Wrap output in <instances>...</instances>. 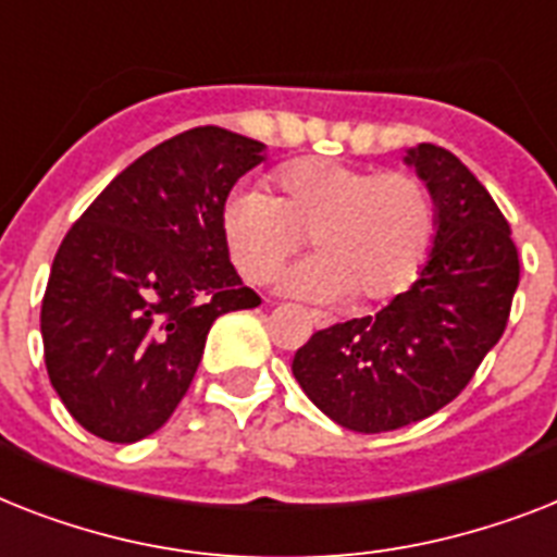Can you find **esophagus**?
I'll list each match as a JSON object with an SVG mask.
<instances>
[{"label":"esophagus","mask_w":557,"mask_h":557,"mask_svg":"<svg viewBox=\"0 0 557 557\" xmlns=\"http://www.w3.org/2000/svg\"><path fill=\"white\" fill-rule=\"evenodd\" d=\"M309 320L314 325H318V329H325V325H329V320H325L323 314H320V311H309Z\"/></svg>","instance_id":"1"}]
</instances>
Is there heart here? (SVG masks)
Instances as JSON below:
<instances>
[{"label": "heart", "mask_w": 557, "mask_h": 557, "mask_svg": "<svg viewBox=\"0 0 557 557\" xmlns=\"http://www.w3.org/2000/svg\"><path fill=\"white\" fill-rule=\"evenodd\" d=\"M274 197L234 191L220 232L239 277L269 283L309 237L314 260L280 280L309 300L383 302L420 277L441 225L432 185L409 171H381L337 160H297L271 174Z\"/></svg>", "instance_id": "b5f03b06"}]
</instances>
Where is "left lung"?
I'll return each mask as SVG.
<instances>
[{
    "instance_id": "8db88e82",
    "label": "left lung",
    "mask_w": 557,
    "mask_h": 557,
    "mask_svg": "<svg viewBox=\"0 0 557 557\" xmlns=\"http://www.w3.org/2000/svg\"><path fill=\"white\" fill-rule=\"evenodd\" d=\"M406 162L432 185L441 211L429 263L374 318L311 334L292 363L311 404L363 435L409 426L451 404L500 341L521 280L512 228L478 176L429 143Z\"/></svg>"
}]
</instances>
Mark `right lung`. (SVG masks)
<instances>
[{"label":"right lung","mask_w":557,"mask_h":557,"mask_svg":"<svg viewBox=\"0 0 557 557\" xmlns=\"http://www.w3.org/2000/svg\"><path fill=\"white\" fill-rule=\"evenodd\" d=\"M263 148L216 125L183 131L120 171L65 234L39 325L51 386L90 435L157 432L191 386L211 323L260 306L220 216Z\"/></svg>","instance_id":"right-lung-1"}]
</instances>
